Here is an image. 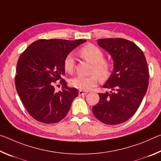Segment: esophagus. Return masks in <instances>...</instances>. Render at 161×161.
Returning <instances> with one entry per match:
<instances>
[{"mask_svg":"<svg viewBox=\"0 0 161 161\" xmlns=\"http://www.w3.org/2000/svg\"><path fill=\"white\" fill-rule=\"evenodd\" d=\"M87 93H88V92H87L83 91V90H79V94H80V95H85Z\"/></svg>","mask_w":161,"mask_h":161,"instance_id":"34e87169","label":"esophagus"}]
</instances>
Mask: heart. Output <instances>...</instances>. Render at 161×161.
<instances>
[{"instance_id": "1", "label": "heart", "mask_w": 161, "mask_h": 161, "mask_svg": "<svg viewBox=\"0 0 161 161\" xmlns=\"http://www.w3.org/2000/svg\"><path fill=\"white\" fill-rule=\"evenodd\" d=\"M80 55L85 60L92 64V75L88 77L77 76L70 80V84L75 88L83 91H88L97 85L98 78L101 81L107 80L110 76L111 64L108 61L103 59L104 54L96 45L88 44L80 51ZM64 69L65 72L72 74L74 72L75 60L73 54L69 53L64 59Z\"/></svg>"}]
</instances>
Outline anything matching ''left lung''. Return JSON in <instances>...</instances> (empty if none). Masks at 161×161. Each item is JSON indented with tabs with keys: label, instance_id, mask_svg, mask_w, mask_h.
<instances>
[{
	"label": "left lung",
	"instance_id": "1",
	"mask_svg": "<svg viewBox=\"0 0 161 161\" xmlns=\"http://www.w3.org/2000/svg\"><path fill=\"white\" fill-rule=\"evenodd\" d=\"M97 41L112 58L114 69L103 85L110 92L99 94V102L92 111L103 124L124 123L134 115L148 89L149 72L145 55L135 43L126 39L103 38Z\"/></svg>",
	"mask_w": 161,
	"mask_h": 161
}]
</instances>
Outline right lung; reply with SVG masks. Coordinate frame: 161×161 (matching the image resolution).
Instances as JSON below:
<instances>
[{"label":"right lung","instance_id":"obj_1","mask_svg":"<svg viewBox=\"0 0 161 161\" xmlns=\"http://www.w3.org/2000/svg\"><path fill=\"white\" fill-rule=\"evenodd\" d=\"M85 42L81 39H42L32 42L21 54L16 67L15 87L32 118L44 124H54L66 116L78 91L68 87L62 79L64 59ZM59 83L62 90L56 92L55 86Z\"/></svg>","mask_w":161,"mask_h":161}]
</instances>
